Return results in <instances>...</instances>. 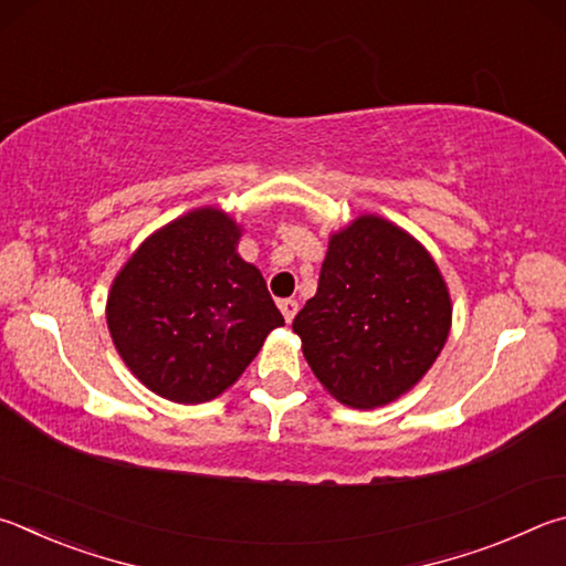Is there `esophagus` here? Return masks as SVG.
Wrapping results in <instances>:
<instances>
[{"instance_id": "34e87169", "label": "esophagus", "mask_w": 566, "mask_h": 566, "mask_svg": "<svg viewBox=\"0 0 566 566\" xmlns=\"http://www.w3.org/2000/svg\"><path fill=\"white\" fill-rule=\"evenodd\" d=\"M277 308H281L285 323H291V321L295 318V313H298V301H293V298H283L281 303H277Z\"/></svg>"}]
</instances>
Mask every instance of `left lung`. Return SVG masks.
Wrapping results in <instances>:
<instances>
[{
	"label": "left lung",
	"mask_w": 566,
	"mask_h": 566,
	"mask_svg": "<svg viewBox=\"0 0 566 566\" xmlns=\"http://www.w3.org/2000/svg\"><path fill=\"white\" fill-rule=\"evenodd\" d=\"M450 318V295L428 251L402 228L360 216L331 238L318 291L293 331L328 392L368 410L430 370Z\"/></svg>",
	"instance_id": "obj_1"
}]
</instances>
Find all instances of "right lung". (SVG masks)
Listing matches in <instances>:
<instances>
[{
	"instance_id": "add662e5",
	"label": "right lung",
	"mask_w": 566,
	"mask_h": 566,
	"mask_svg": "<svg viewBox=\"0 0 566 566\" xmlns=\"http://www.w3.org/2000/svg\"><path fill=\"white\" fill-rule=\"evenodd\" d=\"M241 231L201 208L154 233L116 275L106 321L118 355L148 390L206 402L238 380L265 335L283 325Z\"/></svg>"
}]
</instances>
